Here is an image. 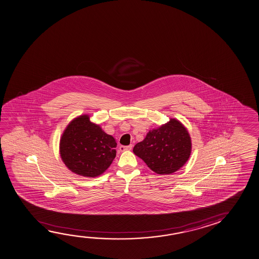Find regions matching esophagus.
I'll list each match as a JSON object with an SVG mask.
<instances>
[{
  "instance_id": "1",
  "label": "esophagus",
  "mask_w": 259,
  "mask_h": 259,
  "mask_svg": "<svg viewBox=\"0 0 259 259\" xmlns=\"http://www.w3.org/2000/svg\"><path fill=\"white\" fill-rule=\"evenodd\" d=\"M132 148H133V145H128V146H120L119 150L121 151H130Z\"/></svg>"
}]
</instances>
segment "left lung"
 <instances>
[{"label": "left lung", "mask_w": 259, "mask_h": 259, "mask_svg": "<svg viewBox=\"0 0 259 259\" xmlns=\"http://www.w3.org/2000/svg\"><path fill=\"white\" fill-rule=\"evenodd\" d=\"M133 151L152 171L169 175L187 163L191 155V137L183 123L170 118L167 123L148 132Z\"/></svg>", "instance_id": "left-lung-1"}]
</instances>
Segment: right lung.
<instances>
[{"mask_svg":"<svg viewBox=\"0 0 259 259\" xmlns=\"http://www.w3.org/2000/svg\"><path fill=\"white\" fill-rule=\"evenodd\" d=\"M116 142L90 115H81L68 123L60 138L59 152L64 165L77 175L96 178L115 159Z\"/></svg>","mask_w":259,"mask_h":259,"instance_id":"1","label":"right lung"}]
</instances>
